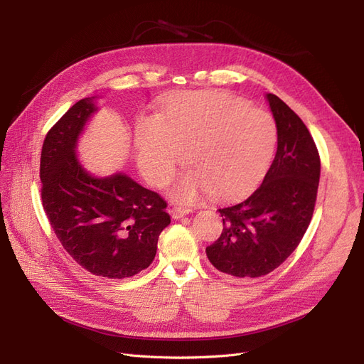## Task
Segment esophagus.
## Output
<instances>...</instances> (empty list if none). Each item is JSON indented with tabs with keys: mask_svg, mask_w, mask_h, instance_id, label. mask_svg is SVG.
Segmentation results:
<instances>
[{
	"mask_svg": "<svg viewBox=\"0 0 364 364\" xmlns=\"http://www.w3.org/2000/svg\"><path fill=\"white\" fill-rule=\"evenodd\" d=\"M191 211H193V209L191 208H186V206H173L170 209V214H171L173 218H181V217H183L186 214H190Z\"/></svg>",
	"mask_w": 364,
	"mask_h": 364,
	"instance_id": "1",
	"label": "esophagus"
}]
</instances>
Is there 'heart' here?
I'll return each mask as SVG.
<instances>
[{"label":"heart","mask_w":364,"mask_h":364,"mask_svg":"<svg viewBox=\"0 0 364 364\" xmlns=\"http://www.w3.org/2000/svg\"><path fill=\"white\" fill-rule=\"evenodd\" d=\"M273 118L223 92H181L161 117L141 115L135 124L136 159L153 185H164L186 159L190 170L170 186L179 202L202 191L228 199L249 190L267 170L277 147Z\"/></svg>","instance_id":"obj_1"}]
</instances>
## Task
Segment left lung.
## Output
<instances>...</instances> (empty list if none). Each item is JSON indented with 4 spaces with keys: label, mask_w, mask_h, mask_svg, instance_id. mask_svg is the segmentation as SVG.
<instances>
[{
    "label": "left lung",
    "mask_w": 364,
    "mask_h": 364,
    "mask_svg": "<svg viewBox=\"0 0 364 364\" xmlns=\"http://www.w3.org/2000/svg\"><path fill=\"white\" fill-rule=\"evenodd\" d=\"M278 150L262 183L249 197L220 208L222 235L206 247L213 266L229 277H264L299 246L314 213L321 158L304 121L267 94Z\"/></svg>",
    "instance_id": "obj_1"
}]
</instances>
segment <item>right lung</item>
<instances>
[{
	"mask_svg": "<svg viewBox=\"0 0 364 364\" xmlns=\"http://www.w3.org/2000/svg\"><path fill=\"white\" fill-rule=\"evenodd\" d=\"M95 111L92 98H83L48 130L41 151L42 206L79 266L95 277L124 279L155 259L170 215L158 193L121 173L95 178L77 161V139Z\"/></svg>",
	"mask_w": 364,
	"mask_h": 364,
	"instance_id": "add662e5",
	"label": "right lung"
}]
</instances>
